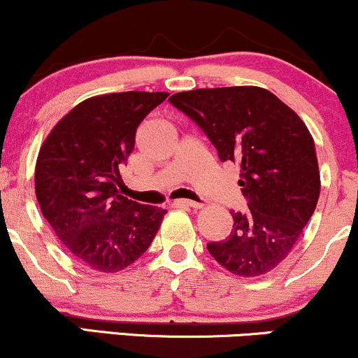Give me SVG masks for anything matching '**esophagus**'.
<instances>
[{
	"label": "esophagus",
	"instance_id": "obj_1",
	"mask_svg": "<svg viewBox=\"0 0 358 358\" xmlns=\"http://www.w3.org/2000/svg\"><path fill=\"white\" fill-rule=\"evenodd\" d=\"M175 207H188V208H202V203L200 202H193V200H176L173 203Z\"/></svg>",
	"mask_w": 358,
	"mask_h": 358
}]
</instances>
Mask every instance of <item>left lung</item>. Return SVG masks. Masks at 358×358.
<instances>
[{
  "mask_svg": "<svg viewBox=\"0 0 358 358\" xmlns=\"http://www.w3.org/2000/svg\"><path fill=\"white\" fill-rule=\"evenodd\" d=\"M168 101L203 131L220 162L241 170L249 210L231 212V236L208 242L210 256L237 276L274 269L301 237L320 196L318 159L305 122L252 85L188 90Z\"/></svg>",
  "mask_w": 358,
  "mask_h": 358,
  "instance_id": "8db88e82",
  "label": "left lung"
}]
</instances>
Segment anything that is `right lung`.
Masks as SVG:
<instances>
[{
	"label": "right lung",
	"mask_w": 358,
	"mask_h": 358,
	"mask_svg": "<svg viewBox=\"0 0 358 358\" xmlns=\"http://www.w3.org/2000/svg\"><path fill=\"white\" fill-rule=\"evenodd\" d=\"M166 92H117L90 97L53 127L40 148L35 192L57 237L84 266L117 273L153 242L166 210L119 195L143 119Z\"/></svg>",
	"instance_id": "1"
}]
</instances>
